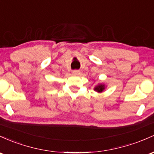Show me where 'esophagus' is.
<instances>
[{"label": "esophagus", "mask_w": 154, "mask_h": 154, "mask_svg": "<svg viewBox=\"0 0 154 154\" xmlns=\"http://www.w3.org/2000/svg\"><path fill=\"white\" fill-rule=\"evenodd\" d=\"M81 73V72L79 71V70H73V71H72V74H74V75H79V74Z\"/></svg>", "instance_id": "obj_1"}]
</instances>
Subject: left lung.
<instances>
[{
    "instance_id": "obj_1",
    "label": "left lung",
    "mask_w": 154,
    "mask_h": 154,
    "mask_svg": "<svg viewBox=\"0 0 154 154\" xmlns=\"http://www.w3.org/2000/svg\"><path fill=\"white\" fill-rule=\"evenodd\" d=\"M106 86H107L105 85V84H103V83H99V84H97V85L94 86V90L98 93H101L106 89Z\"/></svg>"
}]
</instances>
